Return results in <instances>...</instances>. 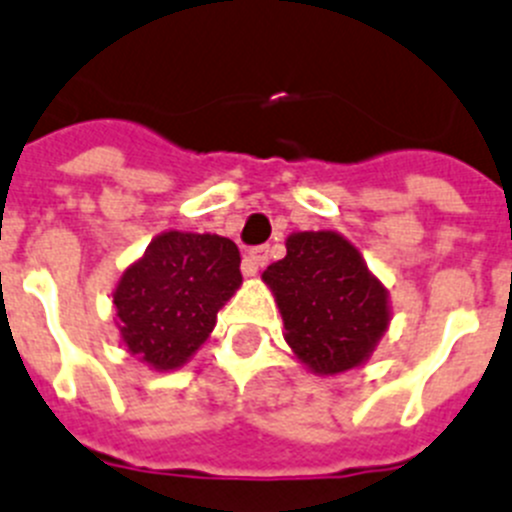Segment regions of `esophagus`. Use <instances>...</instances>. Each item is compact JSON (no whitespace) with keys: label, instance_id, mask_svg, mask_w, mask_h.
Wrapping results in <instances>:
<instances>
[{"label":"esophagus","instance_id":"34e87169","mask_svg":"<svg viewBox=\"0 0 512 512\" xmlns=\"http://www.w3.org/2000/svg\"><path fill=\"white\" fill-rule=\"evenodd\" d=\"M267 260H270V250H267V247H255V250L247 252L245 260H242V272H245L247 278H252V275H257V272L267 265Z\"/></svg>","mask_w":512,"mask_h":512}]
</instances>
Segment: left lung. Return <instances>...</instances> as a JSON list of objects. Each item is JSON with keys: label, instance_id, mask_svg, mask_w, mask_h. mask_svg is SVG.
Wrapping results in <instances>:
<instances>
[{"label": "left lung", "instance_id": "8db88e82", "mask_svg": "<svg viewBox=\"0 0 512 512\" xmlns=\"http://www.w3.org/2000/svg\"><path fill=\"white\" fill-rule=\"evenodd\" d=\"M262 280L283 315L285 341L315 376L366 364L391 323L389 290L351 240L333 229L293 232Z\"/></svg>", "mask_w": 512, "mask_h": 512}]
</instances>
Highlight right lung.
Here are the masks:
<instances>
[{
	"label": "right lung",
	"instance_id": "1",
	"mask_svg": "<svg viewBox=\"0 0 512 512\" xmlns=\"http://www.w3.org/2000/svg\"><path fill=\"white\" fill-rule=\"evenodd\" d=\"M240 285V250L232 240L166 229L113 288L121 343L148 369H181L207 341L219 308Z\"/></svg>",
	"mask_w": 512,
	"mask_h": 512
}]
</instances>
